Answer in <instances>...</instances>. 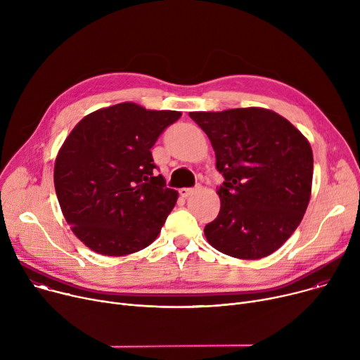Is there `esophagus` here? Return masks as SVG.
I'll return each mask as SVG.
<instances>
[{
  "mask_svg": "<svg viewBox=\"0 0 360 360\" xmlns=\"http://www.w3.org/2000/svg\"><path fill=\"white\" fill-rule=\"evenodd\" d=\"M198 190H199V187H193V188H180L179 191H180V196H181V198L187 199L188 196H191L193 193H196Z\"/></svg>",
  "mask_w": 360,
  "mask_h": 360,
  "instance_id": "34e87169",
  "label": "esophagus"
}]
</instances>
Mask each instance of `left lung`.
I'll return each mask as SVG.
<instances>
[{"label": "left lung", "mask_w": 360, "mask_h": 360, "mask_svg": "<svg viewBox=\"0 0 360 360\" xmlns=\"http://www.w3.org/2000/svg\"><path fill=\"white\" fill-rule=\"evenodd\" d=\"M209 136L220 210L205 226L207 242L239 259L271 255L292 235L307 210L313 151L290 121L265 108L188 112Z\"/></svg>", "instance_id": "obj_1"}]
</instances>
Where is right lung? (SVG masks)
Listing matches in <instances>:
<instances>
[{
	"instance_id": "right-lung-1",
	"label": "right lung",
	"mask_w": 360,
	"mask_h": 360,
	"mask_svg": "<svg viewBox=\"0 0 360 360\" xmlns=\"http://www.w3.org/2000/svg\"><path fill=\"white\" fill-rule=\"evenodd\" d=\"M181 117L134 102L80 120L54 162V188L66 222L89 250L122 257L158 236L179 193L155 173L151 147Z\"/></svg>"
}]
</instances>
